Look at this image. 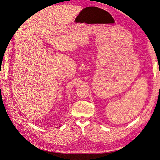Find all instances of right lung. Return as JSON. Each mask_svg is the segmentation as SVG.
Segmentation results:
<instances>
[{"label": "right lung", "mask_w": 160, "mask_h": 160, "mask_svg": "<svg viewBox=\"0 0 160 160\" xmlns=\"http://www.w3.org/2000/svg\"><path fill=\"white\" fill-rule=\"evenodd\" d=\"M59 127H60V126H59Z\"/></svg>", "instance_id": "add662e5"}]
</instances>
